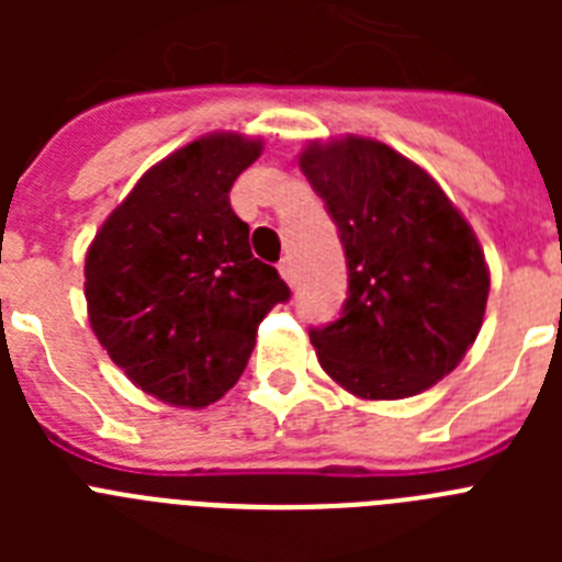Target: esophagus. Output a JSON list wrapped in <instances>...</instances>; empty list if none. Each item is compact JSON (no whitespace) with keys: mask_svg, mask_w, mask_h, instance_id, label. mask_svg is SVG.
I'll use <instances>...</instances> for the list:
<instances>
[{"mask_svg":"<svg viewBox=\"0 0 562 562\" xmlns=\"http://www.w3.org/2000/svg\"><path fill=\"white\" fill-rule=\"evenodd\" d=\"M278 272L284 276L286 284H295V265H292V258H290V256L281 258V261H278Z\"/></svg>","mask_w":562,"mask_h":562,"instance_id":"esophagus-1","label":"esophagus"}]
</instances>
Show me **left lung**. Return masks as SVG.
<instances>
[{
	"mask_svg": "<svg viewBox=\"0 0 562 562\" xmlns=\"http://www.w3.org/2000/svg\"><path fill=\"white\" fill-rule=\"evenodd\" d=\"M297 162L349 267L340 317L310 329L317 360L362 400L422 394L484 321L490 272L473 227L428 171L380 140L310 143Z\"/></svg>",
	"mask_w": 562,
	"mask_h": 562,
	"instance_id": "1",
	"label": "left lung"
}]
</instances>
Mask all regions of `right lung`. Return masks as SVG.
Segmentation results:
<instances>
[{
  "mask_svg": "<svg viewBox=\"0 0 562 562\" xmlns=\"http://www.w3.org/2000/svg\"><path fill=\"white\" fill-rule=\"evenodd\" d=\"M261 140L207 134L148 168L87 252L89 324L123 374L177 408L236 385L258 324L290 286L252 258L231 188Z\"/></svg>",
  "mask_w": 562,
  "mask_h": 562,
  "instance_id": "obj_1",
  "label": "right lung"
}]
</instances>
